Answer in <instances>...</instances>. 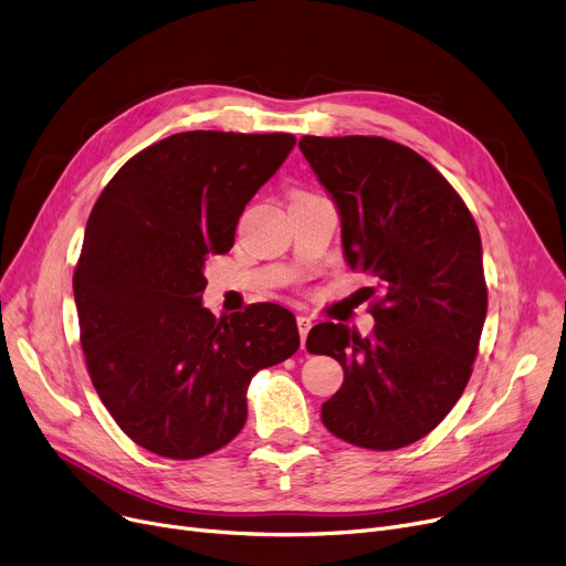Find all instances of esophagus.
Segmentation results:
<instances>
[{
    "label": "esophagus",
    "mask_w": 566,
    "mask_h": 566,
    "mask_svg": "<svg viewBox=\"0 0 566 566\" xmlns=\"http://www.w3.org/2000/svg\"><path fill=\"white\" fill-rule=\"evenodd\" d=\"M295 323H298V333H301V342H303V346H305L307 333L312 331V318H310V316H298V318H295Z\"/></svg>",
    "instance_id": "34e87169"
}]
</instances>
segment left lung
Wrapping results in <instances>:
<instances>
[{"label":"left lung","mask_w":566,"mask_h":566,"mask_svg":"<svg viewBox=\"0 0 566 566\" xmlns=\"http://www.w3.org/2000/svg\"><path fill=\"white\" fill-rule=\"evenodd\" d=\"M301 151L342 213L350 271L376 286L365 298L371 337L318 323L307 350L344 367L321 406L333 436L365 450H399L448 415L472 374L489 291L480 229L429 160L385 137H301Z\"/></svg>","instance_id":"8db88e82"}]
</instances>
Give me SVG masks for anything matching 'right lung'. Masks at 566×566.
Here are the masks:
<instances>
[{
  "label": "right lung",
  "instance_id": "right-lung-1",
  "mask_svg": "<svg viewBox=\"0 0 566 566\" xmlns=\"http://www.w3.org/2000/svg\"><path fill=\"white\" fill-rule=\"evenodd\" d=\"M295 144L289 133L190 130L133 156L88 216L73 273L86 371L139 448L188 461L218 452L248 420L259 369L298 350L275 303L216 318L203 263L224 254L245 203Z\"/></svg>",
  "mask_w": 566,
  "mask_h": 566
}]
</instances>
